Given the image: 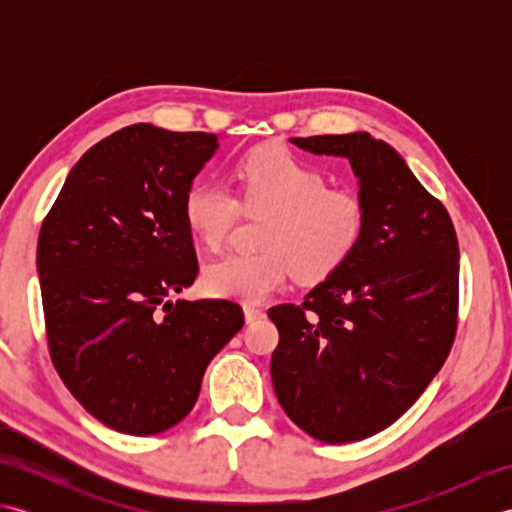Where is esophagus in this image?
<instances>
[{"mask_svg":"<svg viewBox=\"0 0 512 512\" xmlns=\"http://www.w3.org/2000/svg\"><path fill=\"white\" fill-rule=\"evenodd\" d=\"M264 310L262 308H257V306H244V319H246V323H253V321H257V319H262L264 317Z\"/></svg>","mask_w":512,"mask_h":512,"instance_id":"34e87169","label":"esophagus"}]
</instances>
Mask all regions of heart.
<instances>
[{
  "mask_svg": "<svg viewBox=\"0 0 512 512\" xmlns=\"http://www.w3.org/2000/svg\"><path fill=\"white\" fill-rule=\"evenodd\" d=\"M237 200L222 182H195L184 195V222L206 250H220L239 209L262 215L255 255H226L202 273L206 295L259 303L292 273L317 284L336 273L361 242L363 204L352 191L328 187L323 171L286 149L259 147L235 169Z\"/></svg>",
  "mask_w": 512,
  "mask_h": 512,
  "instance_id": "heart-1",
  "label": "heart"
}]
</instances>
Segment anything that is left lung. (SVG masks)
<instances>
[{
  "label": "left lung",
  "mask_w": 512,
  "mask_h": 512,
  "mask_svg": "<svg viewBox=\"0 0 512 512\" xmlns=\"http://www.w3.org/2000/svg\"><path fill=\"white\" fill-rule=\"evenodd\" d=\"M350 160L365 222L350 259L301 306L268 310L270 358L288 418L328 444L365 440L405 413L440 372L458 325V237L405 158L367 132L290 138Z\"/></svg>",
  "instance_id": "8db88e82"
}]
</instances>
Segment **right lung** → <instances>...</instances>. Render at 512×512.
<instances>
[{"label":"right lung","instance_id":"add662e5","mask_svg":"<svg viewBox=\"0 0 512 512\" xmlns=\"http://www.w3.org/2000/svg\"><path fill=\"white\" fill-rule=\"evenodd\" d=\"M215 134L118 129L70 169L41 224L37 275L52 363L96 420L129 436L193 409L213 356L242 330L233 301H173L198 275L184 195Z\"/></svg>","mask_w":512,"mask_h":512}]
</instances>
